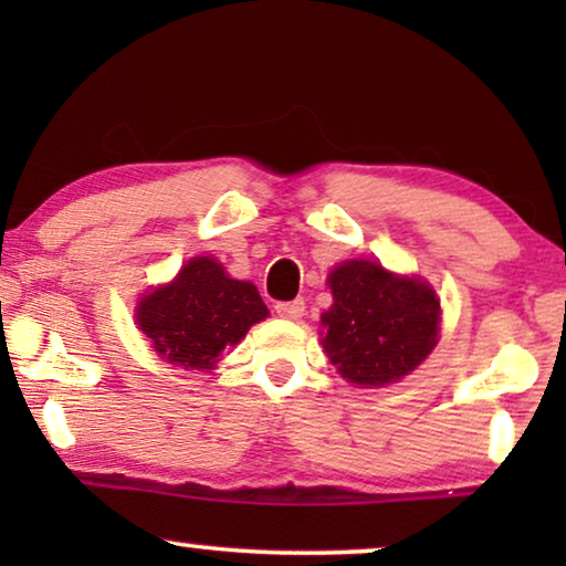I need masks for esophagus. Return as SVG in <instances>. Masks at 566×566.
<instances>
[{"mask_svg":"<svg viewBox=\"0 0 566 566\" xmlns=\"http://www.w3.org/2000/svg\"><path fill=\"white\" fill-rule=\"evenodd\" d=\"M304 298H293V301H277L275 304V314L281 316V319H298L301 314H304Z\"/></svg>","mask_w":566,"mask_h":566,"instance_id":"obj_1","label":"esophagus"}]
</instances>
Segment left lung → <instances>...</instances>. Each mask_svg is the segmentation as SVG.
Instances as JSON below:
<instances>
[{
  "label": "left lung",
  "instance_id": "1",
  "mask_svg": "<svg viewBox=\"0 0 566 566\" xmlns=\"http://www.w3.org/2000/svg\"><path fill=\"white\" fill-rule=\"evenodd\" d=\"M327 283L335 304L322 314V345L350 384L399 381L438 345L440 298L430 283L370 260L339 262Z\"/></svg>",
  "mask_w": 566,
  "mask_h": 566
}]
</instances>
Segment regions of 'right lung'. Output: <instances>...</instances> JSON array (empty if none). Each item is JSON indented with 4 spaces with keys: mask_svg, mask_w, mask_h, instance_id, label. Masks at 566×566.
<instances>
[{
    "mask_svg": "<svg viewBox=\"0 0 566 566\" xmlns=\"http://www.w3.org/2000/svg\"><path fill=\"white\" fill-rule=\"evenodd\" d=\"M268 314L250 281L229 277L213 258H192L172 283L138 298L136 324L161 360L211 370Z\"/></svg>",
    "mask_w": 566,
    "mask_h": 566,
    "instance_id": "right-lung-1",
    "label": "right lung"
}]
</instances>
